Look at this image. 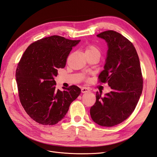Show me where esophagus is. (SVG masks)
I'll return each mask as SVG.
<instances>
[{
  "label": "esophagus",
  "mask_w": 157,
  "mask_h": 157,
  "mask_svg": "<svg viewBox=\"0 0 157 157\" xmlns=\"http://www.w3.org/2000/svg\"><path fill=\"white\" fill-rule=\"evenodd\" d=\"M81 91H82V93H88L90 91V89L88 88L83 87L81 88Z\"/></svg>",
  "instance_id": "obj_1"
}]
</instances>
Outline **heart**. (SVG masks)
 Masks as SVG:
<instances>
[{
	"label": "heart",
	"mask_w": 157,
	"mask_h": 157,
	"mask_svg": "<svg viewBox=\"0 0 157 157\" xmlns=\"http://www.w3.org/2000/svg\"><path fill=\"white\" fill-rule=\"evenodd\" d=\"M86 55H90V54H95V53H99V51L98 48L93 45H88L86 47L85 49Z\"/></svg>",
	"instance_id": "b5f03b06"
}]
</instances>
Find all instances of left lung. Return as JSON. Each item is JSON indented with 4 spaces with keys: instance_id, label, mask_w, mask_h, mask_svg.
<instances>
[{
    "instance_id": "left-lung-1",
    "label": "left lung",
    "mask_w": 157,
    "mask_h": 157,
    "mask_svg": "<svg viewBox=\"0 0 157 157\" xmlns=\"http://www.w3.org/2000/svg\"><path fill=\"white\" fill-rule=\"evenodd\" d=\"M97 36L104 39L109 47L99 82L108 83L112 91L103 97L96 93L90 115L98 125L113 127L125 121L136 108L143 90L142 70L136 48L125 37L113 30Z\"/></svg>"
}]
</instances>
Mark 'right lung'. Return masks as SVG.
<instances>
[{"instance_id": "add662e5", "label": "right lung", "mask_w": 157, "mask_h": 157, "mask_svg": "<svg viewBox=\"0 0 157 157\" xmlns=\"http://www.w3.org/2000/svg\"><path fill=\"white\" fill-rule=\"evenodd\" d=\"M80 40L52 36L37 40L26 48L16 69L19 100L32 120L52 125L66 116L70 105L80 94L77 86L56 88L58 69L66 66L72 47Z\"/></svg>"}]
</instances>
